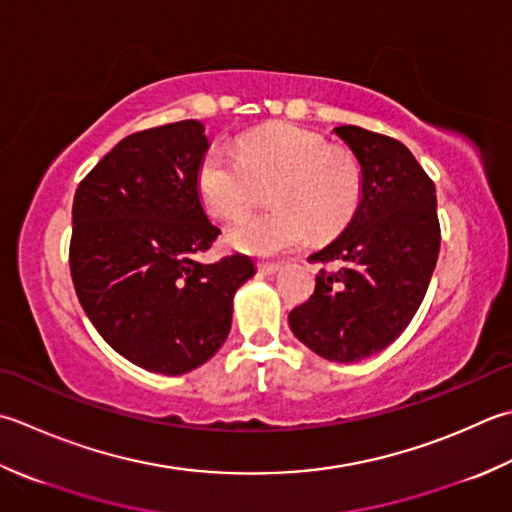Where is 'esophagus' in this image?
<instances>
[{"mask_svg": "<svg viewBox=\"0 0 512 512\" xmlns=\"http://www.w3.org/2000/svg\"><path fill=\"white\" fill-rule=\"evenodd\" d=\"M279 268H282V264H277V262H259L257 264V270L262 275H275Z\"/></svg>", "mask_w": 512, "mask_h": 512, "instance_id": "obj_1", "label": "esophagus"}]
</instances>
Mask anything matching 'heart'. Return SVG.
<instances>
[{"label": "heart", "mask_w": 512, "mask_h": 512, "mask_svg": "<svg viewBox=\"0 0 512 512\" xmlns=\"http://www.w3.org/2000/svg\"><path fill=\"white\" fill-rule=\"evenodd\" d=\"M199 202L217 219H239L268 186L264 215L228 230V244L250 255H275L308 239L324 242L342 233L362 199V170L344 148H333L310 130L268 126L237 142V155L210 146L199 159Z\"/></svg>", "instance_id": "1"}]
</instances>
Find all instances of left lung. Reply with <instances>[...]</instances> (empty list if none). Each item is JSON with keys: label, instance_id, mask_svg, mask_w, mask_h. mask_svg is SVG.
Here are the masks:
<instances>
[{"label": "left lung", "instance_id": "8db88e82", "mask_svg": "<svg viewBox=\"0 0 512 512\" xmlns=\"http://www.w3.org/2000/svg\"><path fill=\"white\" fill-rule=\"evenodd\" d=\"M335 133L362 166V202L322 264L315 293L290 310L299 342L330 362H357L404 333L428 290L442 230L433 179L393 137L359 126Z\"/></svg>", "mask_w": 512, "mask_h": 512}]
</instances>
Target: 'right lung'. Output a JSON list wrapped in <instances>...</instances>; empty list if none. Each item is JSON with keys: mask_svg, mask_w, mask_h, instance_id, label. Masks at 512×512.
Instances as JSON below:
<instances>
[{"mask_svg": "<svg viewBox=\"0 0 512 512\" xmlns=\"http://www.w3.org/2000/svg\"><path fill=\"white\" fill-rule=\"evenodd\" d=\"M208 150L195 119L124 137L79 182L70 277L84 313L139 368L184 375L226 342L233 297L255 275L253 259L199 264L215 242L197 195Z\"/></svg>", "mask_w": 512, "mask_h": 512, "instance_id": "add662e5", "label": "right lung"}]
</instances>
